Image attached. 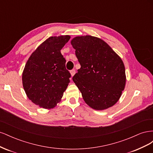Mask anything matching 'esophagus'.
<instances>
[{"mask_svg":"<svg viewBox=\"0 0 153 153\" xmlns=\"http://www.w3.org/2000/svg\"><path fill=\"white\" fill-rule=\"evenodd\" d=\"M75 73H76V71H75V69H71V70L70 71V73H71V76H73L74 75H75Z\"/></svg>","mask_w":153,"mask_h":153,"instance_id":"obj_1","label":"esophagus"}]
</instances>
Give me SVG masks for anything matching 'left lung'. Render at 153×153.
<instances>
[{"label": "left lung", "instance_id": "1", "mask_svg": "<svg viewBox=\"0 0 153 153\" xmlns=\"http://www.w3.org/2000/svg\"><path fill=\"white\" fill-rule=\"evenodd\" d=\"M71 43L81 66L73 80L85 102L97 110L112 106L126 84L122 59L107 43L96 37L77 36Z\"/></svg>", "mask_w": 153, "mask_h": 153}]
</instances>
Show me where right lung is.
I'll use <instances>...</instances> for the list:
<instances>
[{
    "label": "right lung",
    "mask_w": 153,
    "mask_h": 153,
    "mask_svg": "<svg viewBox=\"0 0 153 153\" xmlns=\"http://www.w3.org/2000/svg\"><path fill=\"white\" fill-rule=\"evenodd\" d=\"M69 36L50 37L31 54L22 74L25 93L34 104L53 108L61 101L71 74L61 50Z\"/></svg>",
    "instance_id": "add662e5"
}]
</instances>
